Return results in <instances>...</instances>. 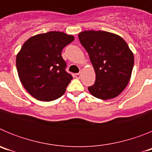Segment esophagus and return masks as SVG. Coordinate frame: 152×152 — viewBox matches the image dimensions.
Segmentation results:
<instances>
[{
  "instance_id": "esophagus-1",
  "label": "esophagus",
  "mask_w": 152,
  "mask_h": 152,
  "mask_svg": "<svg viewBox=\"0 0 152 152\" xmlns=\"http://www.w3.org/2000/svg\"><path fill=\"white\" fill-rule=\"evenodd\" d=\"M80 75H81V74H80V73L75 74V77H76V78H80Z\"/></svg>"
}]
</instances>
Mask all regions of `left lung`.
<instances>
[{
    "label": "left lung",
    "mask_w": 152,
    "mask_h": 152,
    "mask_svg": "<svg viewBox=\"0 0 152 152\" xmlns=\"http://www.w3.org/2000/svg\"><path fill=\"white\" fill-rule=\"evenodd\" d=\"M81 45L89 55L96 80L88 91L106 100L120 94L131 77L133 53L122 37L106 31H84L78 34Z\"/></svg>",
    "instance_id": "1"
}]
</instances>
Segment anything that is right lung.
I'll list each match as a JSON object with an SVG mask.
<instances>
[{"label":"right lung","instance_id":"1","mask_svg":"<svg viewBox=\"0 0 152 152\" xmlns=\"http://www.w3.org/2000/svg\"><path fill=\"white\" fill-rule=\"evenodd\" d=\"M72 35L51 31L26 40L18 52L16 64L19 77L31 96L41 101H52L65 92L72 80L65 71L61 51L74 41Z\"/></svg>","mask_w":152,"mask_h":152}]
</instances>
